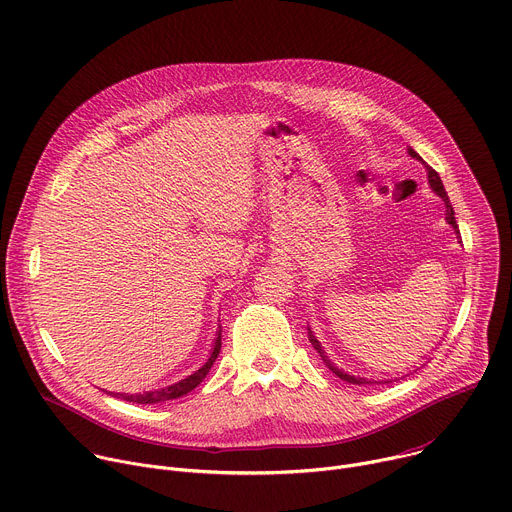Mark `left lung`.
<instances>
[{"label": "left lung", "mask_w": 512, "mask_h": 512, "mask_svg": "<svg viewBox=\"0 0 512 512\" xmlns=\"http://www.w3.org/2000/svg\"><path fill=\"white\" fill-rule=\"evenodd\" d=\"M407 150H409V156L411 158H415V160H419L423 166H425V170H427V181H429V187H431V191L445 203V221L453 227V232H456V238H458V244H462V236H460V230H458V223H456V213H453V207H451V203H449V197H447V193H445V187H443V183H441V179H439V175L435 173V170L411 148V146H407ZM309 342L313 344V348L317 350V354L321 356V360L325 362V366L335 374V376H339L342 380H346V382H350V384H386V382H392L390 378H386V380H368V378H362V376H354V374H350V372H346V370H342V368H337L331 360H329V356L325 354V350H323V346H321V342L319 339L315 337V333L311 331V327H309ZM419 370V368H417ZM409 376V374H407Z\"/></svg>", "instance_id": "8db88e82"}]
</instances>
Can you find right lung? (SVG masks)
<instances>
[{"label": "right lung", "instance_id": "obj_1", "mask_svg": "<svg viewBox=\"0 0 512 512\" xmlns=\"http://www.w3.org/2000/svg\"><path fill=\"white\" fill-rule=\"evenodd\" d=\"M219 350H221V325H217L213 346H211V352H209L205 364L199 366V370H195L193 374L185 376L183 380H177V382H173V384H168V386L154 388V390H146V392H136V394H130V392H109V394L118 396V399H122V401L138 403V405H154V403H164V401L179 399V396H185L187 392H191L193 388H197V386L203 382V378L209 374L213 362L217 360ZM105 392H107V390H105Z\"/></svg>", "mask_w": 512, "mask_h": 512}]
</instances>
